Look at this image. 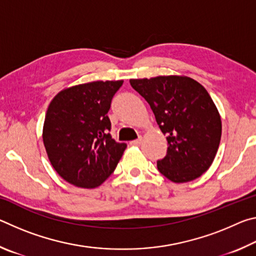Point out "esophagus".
Masks as SVG:
<instances>
[{
	"label": "esophagus",
	"mask_w": 256,
	"mask_h": 256,
	"mask_svg": "<svg viewBox=\"0 0 256 256\" xmlns=\"http://www.w3.org/2000/svg\"><path fill=\"white\" fill-rule=\"evenodd\" d=\"M141 141H142V138H136V140H133V141L130 142V144H131V146H140Z\"/></svg>",
	"instance_id": "34e87169"
}]
</instances>
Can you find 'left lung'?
Wrapping results in <instances>:
<instances>
[{
	"mask_svg": "<svg viewBox=\"0 0 256 256\" xmlns=\"http://www.w3.org/2000/svg\"><path fill=\"white\" fill-rule=\"evenodd\" d=\"M167 136V154L158 170L174 183L200 177L211 166L222 138V118L204 86L188 76L131 79Z\"/></svg>",
	"mask_w": 256,
	"mask_h": 256,
	"instance_id": "left-lung-1",
	"label": "left lung"
}]
</instances>
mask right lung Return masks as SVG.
<instances>
[{
  "label": "right lung",
  "mask_w": 256,
  "mask_h": 256,
  "mask_svg": "<svg viewBox=\"0 0 256 256\" xmlns=\"http://www.w3.org/2000/svg\"><path fill=\"white\" fill-rule=\"evenodd\" d=\"M123 80L94 81L60 92L46 112L42 141L58 174L78 188L105 182L122 158L126 144L110 136L107 112Z\"/></svg>",
  "instance_id": "obj_1"
}]
</instances>
